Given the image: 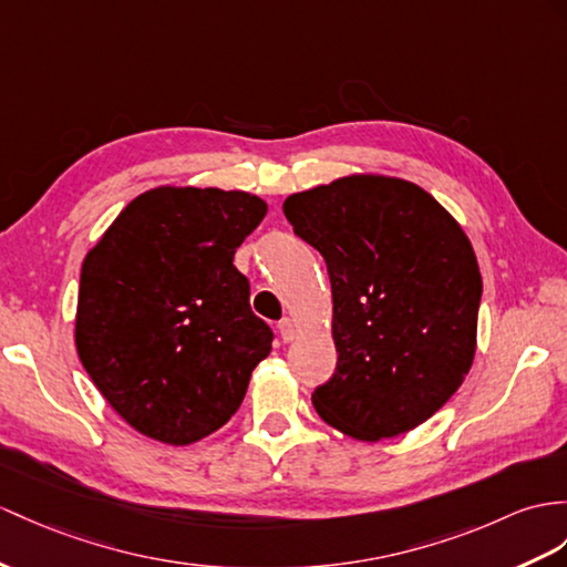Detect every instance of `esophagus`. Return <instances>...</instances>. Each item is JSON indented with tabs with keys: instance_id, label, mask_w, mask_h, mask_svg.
Here are the masks:
<instances>
[{
	"instance_id": "obj_1",
	"label": "esophagus",
	"mask_w": 567,
	"mask_h": 567,
	"mask_svg": "<svg viewBox=\"0 0 567 567\" xmlns=\"http://www.w3.org/2000/svg\"><path fill=\"white\" fill-rule=\"evenodd\" d=\"M279 334L286 343H291L296 339V324L293 320H288V317H284V320L279 322Z\"/></svg>"
}]
</instances>
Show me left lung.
<instances>
[{"label": "left lung", "mask_w": 567, "mask_h": 567, "mask_svg": "<svg viewBox=\"0 0 567 567\" xmlns=\"http://www.w3.org/2000/svg\"><path fill=\"white\" fill-rule=\"evenodd\" d=\"M331 281L337 370L317 413L358 440L421 425L460 390L476 349L481 271L457 220L394 177H343L284 202Z\"/></svg>", "instance_id": "obj_1"}]
</instances>
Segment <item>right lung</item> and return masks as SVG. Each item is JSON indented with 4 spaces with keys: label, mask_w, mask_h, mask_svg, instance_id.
Wrapping results in <instances>:
<instances>
[{
    "label": "right lung",
    "mask_w": 567,
    "mask_h": 567,
    "mask_svg": "<svg viewBox=\"0 0 567 567\" xmlns=\"http://www.w3.org/2000/svg\"><path fill=\"white\" fill-rule=\"evenodd\" d=\"M267 204L247 192L158 187L127 204L86 255L76 351L136 431L189 445L228 423L274 331L233 265Z\"/></svg>",
    "instance_id": "add662e5"
}]
</instances>
